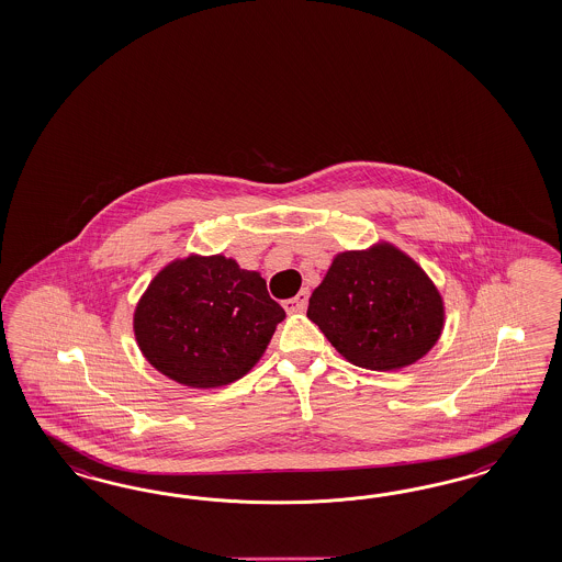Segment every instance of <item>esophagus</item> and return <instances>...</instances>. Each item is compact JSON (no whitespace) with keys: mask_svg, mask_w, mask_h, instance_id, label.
Wrapping results in <instances>:
<instances>
[{"mask_svg":"<svg viewBox=\"0 0 562 562\" xmlns=\"http://www.w3.org/2000/svg\"><path fill=\"white\" fill-rule=\"evenodd\" d=\"M282 305H284V308H286L289 313H301V311H305L306 305H308V290H301L296 296L286 299Z\"/></svg>","mask_w":562,"mask_h":562,"instance_id":"obj_1","label":"esophagus"}]
</instances>
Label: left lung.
Segmentation results:
<instances>
[{
	"mask_svg": "<svg viewBox=\"0 0 562 562\" xmlns=\"http://www.w3.org/2000/svg\"><path fill=\"white\" fill-rule=\"evenodd\" d=\"M306 317L352 364L395 371L439 340L442 301L418 263L390 245H376L334 259L308 299Z\"/></svg>",
	"mask_w": 562,
	"mask_h": 562,
	"instance_id": "left-lung-1",
	"label": "left lung"
}]
</instances>
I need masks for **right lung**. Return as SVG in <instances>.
I'll use <instances>...</instances> for the list:
<instances>
[{"mask_svg":"<svg viewBox=\"0 0 562 562\" xmlns=\"http://www.w3.org/2000/svg\"><path fill=\"white\" fill-rule=\"evenodd\" d=\"M284 315L259 273L226 257L191 256L154 278L134 329L154 369L205 390L247 373Z\"/></svg>","mask_w":562,"mask_h":562,"instance_id":"1","label":"right lung"}]
</instances>
